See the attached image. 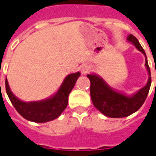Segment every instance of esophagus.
Listing matches in <instances>:
<instances>
[{
	"label": "esophagus",
	"instance_id": "1",
	"mask_svg": "<svg viewBox=\"0 0 156 156\" xmlns=\"http://www.w3.org/2000/svg\"><path fill=\"white\" fill-rule=\"evenodd\" d=\"M89 70H90V66L87 65V64H83V65L80 66V72H81L83 75L87 74Z\"/></svg>",
	"mask_w": 156,
	"mask_h": 156
}]
</instances>
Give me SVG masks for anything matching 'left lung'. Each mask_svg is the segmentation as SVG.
Segmentation results:
<instances>
[{
	"label": "left lung",
	"mask_w": 156,
	"mask_h": 156,
	"mask_svg": "<svg viewBox=\"0 0 156 156\" xmlns=\"http://www.w3.org/2000/svg\"><path fill=\"white\" fill-rule=\"evenodd\" d=\"M127 41L133 44L145 57V67L149 78L146 85L132 95L112 88L101 76L97 74H89L87 77L91 82L90 93L92 104L103 115L110 118L128 116L140 109L144 103L151 85L150 69L145 51L137 39L133 35L127 36Z\"/></svg>",
	"instance_id": "left-lung-1"
}]
</instances>
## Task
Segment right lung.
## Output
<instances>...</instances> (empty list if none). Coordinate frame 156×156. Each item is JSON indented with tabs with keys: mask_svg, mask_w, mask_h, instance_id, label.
<instances>
[{
	"mask_svg": "<svg viewBox=\"0 0 156 156\" xmlns=\"http://www.w3.org/2000/svg\"><path fill=\"white\" fill-rule=\"evenodd\" d=\"M80 76V72L68 75L54 94L42 100L31 102H24L15 96L6 77V94L16 110L24 119L36 123H45L57 119L66 109L69 95Z\"/></svg>",
	"mask_w": 156,
	"mask_h": 156,
	"instance_id": "1",
	"label": "right lung"
}]
</instances>
